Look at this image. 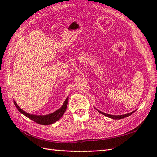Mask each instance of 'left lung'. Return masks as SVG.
I'll return each instance as SVG.
<instances>
[{
  "label": "left lung",
  "mask_w": 157,
  "mask_h": 157,
  "mask_svg": "<svg viewBox=\"0 0 157 157\" xmlns=\"http://www.w3.org/2000/svg\"><path fill=\"white\" fill-rule=\"evenodd\" d=\"M97 111L100 113H101V114L104 115L106 117H110V118H112V119H123L125 117H128L129 115H131L133 113L135 112V111H133V112H131L129 113H128V114H125V115H109V114H106V113H103L101 111H98V110H97Z\"/></svg>",
  "instance_id": "obj_1"
}]
</instances>
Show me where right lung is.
Segmentation results:
<instances>
[{
  "instance_id": "right-lung-1",
  "label": "right lung",
  "mask_w": 157,
  "mask_h": 157,
  "mask_svg": "<svg viewBox=\"0 0 157 157\" xmlns=\"http://www.w3.org/2000/svg\"><path fill=\"white\" fill-rule=\"evenodd\" d=\"M67 103H68V98H67L65 101L64 103H63V106H61L57 111L51 113V114L46 115H33L28 114L24 111H23L21 109L19 108V106L17 105V103L14 101V104L16 106V108L18 109V111L22 113L23 115L27 117L29 119H30L33 121H35L36 123H38V124L40 125H51L52 123H54L56 121H58L59 119H61V117L64 114L65 111L67 109Z\"/></svg>"
}]
</instances>
